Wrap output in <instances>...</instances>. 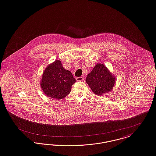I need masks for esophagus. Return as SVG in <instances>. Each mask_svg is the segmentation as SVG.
<instances>
[{
    "instance_id": "obj_1",
    "label": "esophagus",
    "mask_w": 156,
    "mask_h": 156,
    "mask_svg": "<svg viewBox=\"0 0 156 156\" xmlns=\"http://www.w3.org/2000/svg\"><path fill=\"white\" fill-rule=\"evenodd\" d=\"M76 80L77 81H82V80H83V77H76Z\"/></svg>"
}]
</instances>
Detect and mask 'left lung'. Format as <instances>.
Masks as SVG:
<instances>
[{"instance_id":"1","label":"left lung","mask_w":156,"mask_h":156,"mask_svg":"<svg viewBox=\"0 0 156 156\" xmlns=\"http://www.w3.org/2000/svg\"><path fill=\"white\" fill-rule=\"evenodd\" d=\"M115 77L102 64H98L86 77V82L93 92L101 95L111 91L115 83Z\"/></svg>"}]
</instances>
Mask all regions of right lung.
<instances>
[{"label": "right lung", "mask_w": 156, "mask_h": 156, "mask_svg": "<svg viewBox=\"0 0 156 156\" xmlns=\"http://www.w3.org/2000/svg\"><path fill=\"white\" fill-rule=\"evenodd\" d=\"M75 82L71 72L64 69L61 61L57 60L44 70L41 86L48 97L62 99L70 94Z\"/></svg>", "instance_id": "obj_1"}]
</instances>
